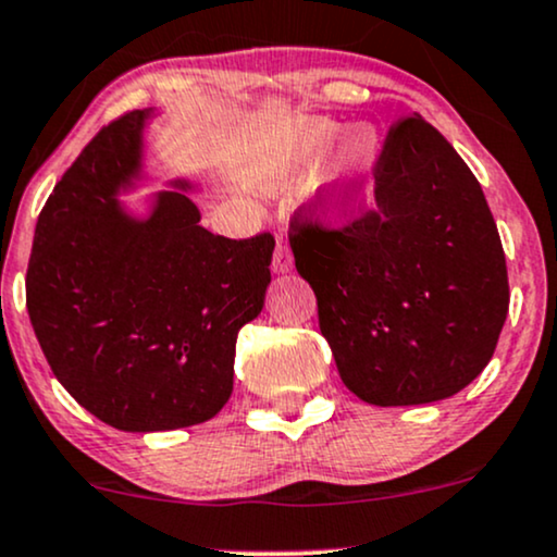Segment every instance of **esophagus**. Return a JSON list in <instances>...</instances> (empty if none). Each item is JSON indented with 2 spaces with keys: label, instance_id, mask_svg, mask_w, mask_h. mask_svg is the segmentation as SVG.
Returning <instances> with one entry per match:
<instances>
[{
  "label": "esophagus",
  "instance_id": "esophagus-1",
  "mask_svg": "<svg viewBox=\"0 0 557 557\" xmlns=\"http://www.w3.org/2000/svg\"><path fill=\"white\" fill-rule=\"evenodd\" d=\"M290 270H293L290 246H287L283 238H277V246H274V259H272V272L274 274H287Z\"/></svg>",
  "mask_w": 557,
  "mask_h": 557
}]
</instances>
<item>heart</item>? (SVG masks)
Wrapping results in <instances>:
<instances>
[{
    "label": "heart",
    "mask_w": 557,
    "mask_h": 557,
    "mask_svg": "<svg viewBox=\"0 0 557 557\" xmlns=\"http://www.w3.org/2000/svg\"><path fill=\"white\" fill-rule=\"evenodd\" d=\"M339 134H343V129L337 124L324 122V119H298V122H293L272 147L270 186L285 189V186L298 184L308 171H313L324 160L326 152L339 139ZM371 160L373 143L366 134H355V137L345 139L343 147L334 152L326 181L339 194V199L352 189L355 181L363 178Z\"/></svg>",
    "instance_id": "1"
}]
</instances>
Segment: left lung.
<instances>
[{
	"label": "left lung",
	"instance_id": "obj_1",
	"mask_svg": "<svg viewBox=\"0 0 557 557\" xmlns=\"http://www.w3.org/2000/svg\"><path fill=\"white\" fill-rule=\"evenodd\" d=\"M373 176V207L343 231L293 220L296 270L355 397H454L491 363L508 313L498 227L478 178L420 113L388 132Z\"/></svg>",
	"mask_w": 557,
	"mask_h": 557
}]
</instances>
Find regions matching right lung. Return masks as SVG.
Here are the masks:
<instances>
[{"mask_svg":"<svg viewBox=\"0 0 557 557\" xmlns=\"http://www.w3.org/2000/svg\"><path fill=\"white\" fill-rule=\"evenodd\" d=\"M132 111L85 147L38 218L28 317L53 376L126 433L205 423L233 392L236 337L264 308L274 240L199 225L189 178L152 184L147 124Z\"/></svg>","mask_w":557,"mask_h":557,"instance_id":"1","label":"right lung"}]
</instances>
